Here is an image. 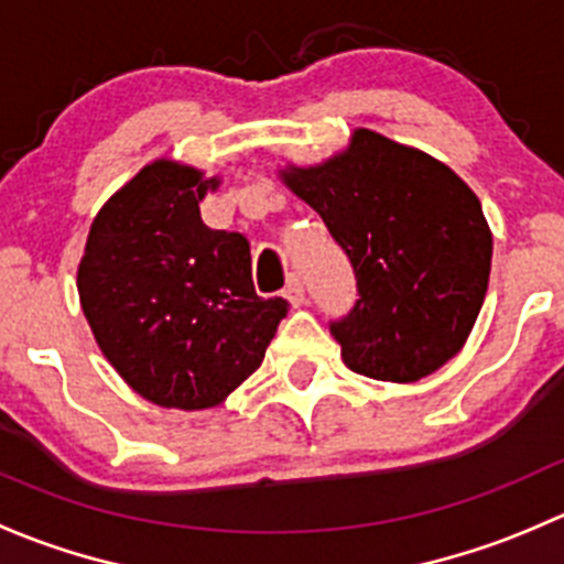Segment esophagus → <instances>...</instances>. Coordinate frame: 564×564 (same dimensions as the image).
I'll return each instance as SVG.
<instances>
[{
    "instance_id": "34e87169",
    "label": "esophagus",
    "mask_w": 564,
    "mask_h": 564,
    "mask_svg": "<svg viewBox=\"0 0 564 564\" xmlns=\"http://www.w3.org/2000/svg\"><path fill=\"white\" fill-rule=\"evenodd\" d=\"M283 297H286L289 303L294 305V308H300V305L305 303V283H303V278H300V275L289 278L286 289H283Z\"/></svg>"
}]
</instances>
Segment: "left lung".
<instances>
[{"mask_svg":"<svg viewBox=\"0 0 564 564\" xmlns=\"http://www.w3.org/2000/svg\"><path fill=\"white\" fill-rule=\"evenodd\" d=\"M283 180L322 215L355 270V305L329 322L346 368L417 382L458 355L486 300L494 246L469 185L373 130Z\"/></svg>","mask_w":564,"mask_h":564,"instance_id":"left-lung-1","label":"left lung"}]
</instances>
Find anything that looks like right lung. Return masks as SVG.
Segmentation results:
<instances>
[{
    "label": "right lung",
    "instance_id": "obj_1",
    "mask_svg": "<svg viewBox=\"0 0 564 564\" xmlns=\"http://www.w3.org/2000/svg\"><path fill=\"white\" fill-rule=\"evenodd\" d=\"M218 180L172 161L108 198L78 264V294L119 377L147 401L207 409L264 360L289 303L259 297L240 231L209 229L198 202Z\"/></svg>",
    "mask_w": 564,
    "mask_h": 564
}]
</instances>
